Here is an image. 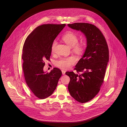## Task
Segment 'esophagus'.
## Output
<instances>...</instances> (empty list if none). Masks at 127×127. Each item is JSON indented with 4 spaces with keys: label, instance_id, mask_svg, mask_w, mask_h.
Segmentation results:
<instances>
[{
    "label": "esophagus",
    "instance_id": "34e87169",
    "mask_svg": "<svg viewBox=\"0 0 127 127\" xmlns=\"http://www.w3.org/2000/svg\"><path fill=\"white\" fill-rule=\"evenodd\" d=\"M62 74L63 75H64L65 74V71L64 70H62Z\"/></svg>",
    "mask_w": 127,
    "mask_h": 127
}]
</instances>
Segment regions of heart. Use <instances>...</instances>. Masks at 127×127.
Returning <instances> with one entry per match:
<instances>
[{"mask_svg": "<svg viewBox=\"0 0 127 127\" xmlns=\"http://www.w3.org/2000/svg\"><path fill=\"white\" fill-rule=\"evenodd\" d=\"M63 39L68 46L72 48L73 51L77 55H81L83 53L85 48V44L78 43V38L73 32H68L63 37ZM57 45V41L54 40L52 44L51 50H54ZM75 60L73 57L61 58L55 62V65L58 67L63 69H67L74 64Z\"/></svg>", "mask_w": 127, "mask_h": 127, "instance_id": "b5f03b06", "label": "heart"}]
</instances>
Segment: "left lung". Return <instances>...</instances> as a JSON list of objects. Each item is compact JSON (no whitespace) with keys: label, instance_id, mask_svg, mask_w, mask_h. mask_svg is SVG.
<instances>
[{"label":"left lung","instance_id":"8db88e82","mask_svg":"<svg viewBox=\"0 0 127 127\" xmlns=\"http://www.w3.org/2000/svg\"><path fill=\"white\" fill-rule=\"evenodd\" d=\"M69 27L80 30L87 38L84 54L73 71L66 72L70 78L68 89L71 96L78 102L86 103L99 92L109 60V50L105 38L99 29L85 23L68 24Z\"/></svg>","mask_w":127,"mask_h":127}]
</instances>
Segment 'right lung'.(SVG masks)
I'll return each instance as SVG.
<instances>
[{"instance_id": "obj_1", "label": "right lung", "mask_w": 127, "mask_h": 127, "mask_svg": "<svg viewBox=\"0 0 127 127\" xmlns=\"http://www.w3.org/2000/svg\"><path fill=\"white\" fill-rule=\"evenodd\" d=\"M66 24H44L36 28L25 41L22 55L23 69L27 85L35 96L44 99L52 95L62 75L54 67L45 73V60L49 61L53 42Z\"/></svg>"}]
</instances>
